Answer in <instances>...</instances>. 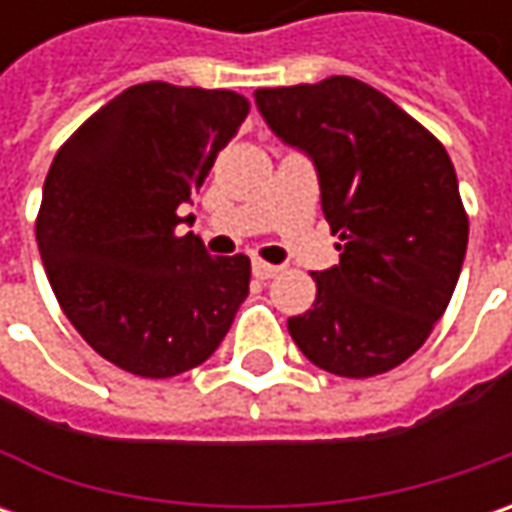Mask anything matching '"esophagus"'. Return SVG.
<instances>
[{"label": "esophagus", "mask_w": 512, "mask_h": 512, "mask_svg": "<svg viewBox=\"0 0 512 512\" xmlns=\"http://www.w3.org/2000/svg\"><path fill=\"white\" fill-rule=\"evenodd\" d=\"M279 270H282V267L267 265V262H259V259L253 262V276H256V279H262V282H267V279H273V276H276Z\"/></svg>", "instance_id": "1"}]
</instances>
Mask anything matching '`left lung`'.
Returning a JSON list of instances; mask_svg holds the SVG:
<instances>
[{"mask_svg": "<svg viewBox=\"0 0 512 512\" xmlns=\"http://www.w3.org/2000/svg\"><path fill=\"white\" fill-rule=\"evenodd\" d=\"M256 108L313 162L339 265L313 273L316 302L287 330L316 367L367 379L410 359L450 305L467 213L442 142L350 76L262 88Z\"/></svg>", "mask_w": 512, "mask_h": 512, "instance_id": "left-lung-1", "label": "left lung"}]
</instances>
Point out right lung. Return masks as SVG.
I'll return each mask as SVG.
<instances>
[{
    "label": "right lung",
    "instance_id": "add662e5",
    "mask_svg": "<svg viewBox=\"0 0 512 512\" xmlns=\"http://www.w3.org/2000/svg\"><path fill=\"white\" fill-rule=\"evenodd\" d=\"M233 90L133 85L59 148L36 242L70 325L116 367L168 379L222 344L247 299L250 259L176 236L216 153L245 122Z\"/></svg>",
    "mask_w": 512,
    "mask_h": 512
}]
</instances>
